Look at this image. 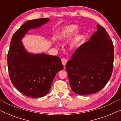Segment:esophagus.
Returning a JSON list of instances; mask_svg holds the SVG:
<instances>
[{
    "instance_id": "esophagus-1",
    "label": "esophagus",
    "mask_w": 121,
    "mask_h": 121,
    "mask_svg": "<svg viewBox=\"0 0 121 121\" xmlns=\"http://www.w3.org/2000/svg\"><path fill=\"white\" fill-rule=\"evenodd\" d=\"M61 60H62V63L63 65L64 66H65L67 63V61H68L67 59L66 58H63L61 59Z\"/></svg>"
}]
</instances>
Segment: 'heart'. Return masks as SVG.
<instances>
[{"label": "heart", "instance_id": "1", "mask_svg": "<svg viewBox=\"0 0 121 121\" xmlns=\"http://www.w3.org/2000/svg\"><path fill=\"white\" fill-rule=\"evenodd\" d=\"M78 26L76 25H69L64 27L59 32L58 35L57 39L59 41H65L69 38H70L75 31L78 29ZM83 37V35L82 32H78L74 36L73 39L72 41V45H76L77 43H78L82 38Z\"/></svg>", "mask_w": 121, "mask_h": 121}]
</instances>
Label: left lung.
<instances>
[{
	"mask_svg": "<svg viewBox=\"0 0 121 121\" xmlns=\"http://www.w3.org/2000/svg\"><path fill=\"white\" fill-rule=\"evenodd\" d=\"M114 48L108 33L100 25L90 39L79 47L66 64L71 88L79 95L100 91L113 70Z\"/></svg>",
	"mask_w": 121,
	"mask_h": 121,
	"instance_id": "1",
	"label": "left lung"
}]
</instances>
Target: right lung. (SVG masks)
I'll list each match as a JSON object with an SVG mask.
<instances>
[{
	"instance_id": "right-lung-1",
	"label": "right lung",
	"mask_w": 121,
	"mask_h": 121,
	"mask_svg": "<svg viewBox=\"0 0 121 121\" xmlns=\"http://www.w3.org/2000/svg\"><path fill=\"white\" fill-rule=\"evenodd\" d=\"M48 18L28 20L14 33L8 54V67L13 85L24 95L41 97L48 94L56 74L63 69L56 56L32 54L25 48L21 39L31 29L46 24Z\"/></svg>"
}]
</instances>
